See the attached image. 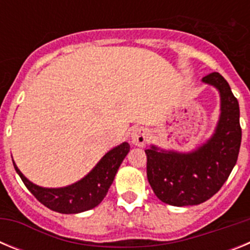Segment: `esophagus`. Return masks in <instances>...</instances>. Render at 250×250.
Masks as SVG:
<instances>
[{"instance_id": "34e87169", "label": "esophagus", "mask_w": 250, "mask_h": 250, "mask_svg": "<svg viewBox=\"0 0 250 250\" xmlns=\"http://www.w3.org/2000/svg\"><path fill=\"white\" fill-rule=\"evenodd\" d=\"M149 130L145 129V127L143 126L135 127L131 132V143L132 144L138 145V146H144L147 141H149Z\"/></svg>"}]
</instances>
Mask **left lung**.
<instances>
[{
	"instance_id": "left-lung-1",
	"label": "left lung",
	"mask_w": 250,
	"mask_h": 250,
	"mask_svg": "<svg viewBox=\"0 0 250 250\" xmlns=\"http://www.w3.org/2000/svg\"><path fill=\"white\" fill-rule=\"evenodd\" d=\"M220 94V118L209 140L191 152L145 150L146 175L155 195L174 207L198 205L219 191L238 160L242 127L239 104L219 72L203 77Z\"/></svg>"
}]
</instances>
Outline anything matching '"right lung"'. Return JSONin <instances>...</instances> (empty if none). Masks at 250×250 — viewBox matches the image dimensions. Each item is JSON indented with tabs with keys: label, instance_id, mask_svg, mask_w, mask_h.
Returning <instances> with one entry per match:
<instances>
[{
	"label": "right lung",
	"instance_id": "add662e5",
	"mask_svg": "<svg viewBox=\"0 0 250 250\" xmlns=\"http://www.w3.org/2000/svg\"><path fill=\"white\" fill-rule=\"evenodd\" d=\"M129 150L130 145L127 143L114 147L106 152L85 178L65 188H42L35 185L23 176L15 163L13 167L26 188L41 204L57 213L76 214L90 210L103 202Z\"/></svg>",
	"mask_w": 250,
	"mask_h": 250
}]
</instances>
